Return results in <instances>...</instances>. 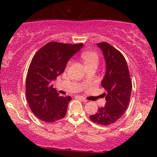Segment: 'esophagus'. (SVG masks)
<instances>
[{
    "instance_id": "esophagus-1",
    "label": "esophagus",
    "mask_w": 157,
    "mask_h": 157,
    "mask_svg": "<svg viewBox=\"0 0 157 157\" xmlns=\"http://www.w3.org/2000/svg\"><path fill=\"white\" fill-rule=\"evenodd\" d=\"M77 97V98L80 99V100H82V101H83V102H85L88 101V100H86V99L85 98V97H80V96H78V97Z\"/></svg>"
}]
</instances>
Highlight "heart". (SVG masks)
Returning <instances> with one entry per match:
<instances>
[{"label": "heart", "mask_w": 157, "mask_h": 157, "mask_svg": "<svg viewBox=\"0 0 157 157\" xmlns=\"http://www.w3.org/2000/svg\"><path fill=\"white\" fill-rule=\"evenodd\" d=\"M82 60L86 66L89 65L97 63L99 61L98 55L94 52H85L81 55Z\"/></svg>", "instance_id": "heart-1"}]
</instances>
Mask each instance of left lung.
Masks as SVG:
<instances>
[{
    "label": "left lung",
    "instance_id": "1",
    "mask_svg": "<svg viewBox=\"0 0 157 157\" xmlns=\"http://www.w3.org/2000/svg\"><path fill=\"white\" fill-rule=\"evenodd\" d=\"M97 45L103 53L106 64L105 75L101 82L102 87L106 91L103 94L106 103L89 117L97 124L109 125L117 121L127 109L132 82L127 63L121 52L108 43Z\"/></svg>",
    "mask_w": 157,
    "mask_h": 157
}]
</instances>
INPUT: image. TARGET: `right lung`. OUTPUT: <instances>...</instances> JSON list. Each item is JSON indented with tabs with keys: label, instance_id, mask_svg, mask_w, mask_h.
Instances as JSON below:
<instances>
[{
	"label": "right lung",
	"instance_id": "right-lung-1",
	"mask_svg": "<svg viewBox=\"0 0 157 157\" xmlns=\"http://www.w3.org/2000/svg\"><path fill=\"white\" fill-rule=\"evenodd\" d=\"M82 46L52 41L34 55L27 73L26 96L32 113L42 121L54 122L66 116L71 97H60L52 81L63 72L68 61Z\"/></svg>",
	"mask_w": 157,
	"mask_h": 157
}]
</instances>
